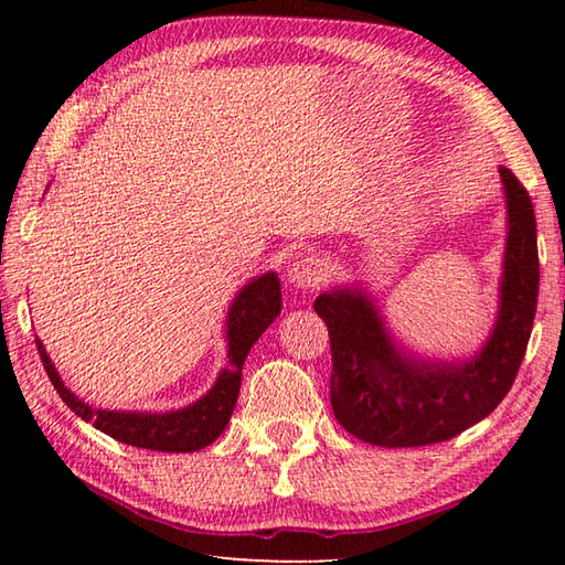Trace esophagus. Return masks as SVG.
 Wrapping results in <instances>:
<instances>
[{"label":"esophagus","instance_id":"obj_1","mask_svg":"<svg viewBox=\"0 0 565 565\" xmlns=\"http://www.w3.org/2000/svg\"><path fill=\"white\" fill-rule=\"evenodd\" d=\"M289 279L296 289H316V286L322 281V269L316 259L303 257L291 264Z\"/></svg>","mask_w":565,"mask_h":565}]
</instances>
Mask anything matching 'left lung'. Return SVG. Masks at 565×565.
I'll return each mask as SVG.
<instances>
[{"mask_svg": "<svg viewBox=\"0 0 565 565\" xmlns=\"http://www.w3.org/2000/svg\"><path fill=\"white\" fill-rule=\"evenodd\" d=\"M500 179L508 203L500 308L471 359L429 362L405 352L374 301L354 286L316 298L330 334L332 411L356 439L388 449L447 441L481 423L512 388L534 326L539 252L530 194L508 167H500Z\"/></svg>", "mask_w": 565, "mask_h": 565, "instance_id": "1", "label": "left lung"}]
</instances>
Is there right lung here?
<instances>
[{
	"mask_svg": "<svg viewBox=\"0 0 565 565\" xmlns=\"http://www.w3.org/2000/svg\"><path fill=\"white\" fill-rule=\"evenodd\" d=\"M279 313L281 284L279 276L274 271L262 274L247 286H243L225 318V369L221 371L218 379L213 383V388L203 395V398L182 407V411L170 413H126L92 407L89 403L79 401L77 395L65 386L39 338H35V347H39L45 374L60 393V398H63L70 411L82 417L84 423H92L94 427L102 429L104 435L114 437L116 441L130 444V447L186 454L209 447L211 441L223 435L227 419H231L235 411L239 383H243V364L252 350V344L262 338V332L271 326Z\"/></svg>",
	"mask_w": 565,
	"mask_h": 565,
	"instance_id": "right-lung-1",
	"label": "right lung"
}]
</instances>
